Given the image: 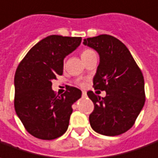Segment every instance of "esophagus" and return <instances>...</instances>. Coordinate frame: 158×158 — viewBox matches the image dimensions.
I'll return each mask as SVG.
<instances>
[{"label":"esophagus","mask_w":158,"mask_h":158,"mask_svg":"<svg viewBox=\"0 0 158 158\" xmlns=\"http://www.w3.org/2000/svg\"><path fill=\"white\" fill-rule=\"evenodd\" d=\"M82 97L83 98L86 97V92H82Z\"/></svg>","instance_id":"obj_1"}]
</instances>
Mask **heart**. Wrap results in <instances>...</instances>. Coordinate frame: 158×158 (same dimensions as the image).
Returning <instances> with one entry per match:
<instances>
[{"mask_svg":"<svg viewBox=\"0 0 158 158\" xmlns=\"http://www.w3.org/2000/svg\"><path fill=\"white\" fill-rule=\"evenodd\" d=\"M93 52H93L92 49H89V48H85V49H84L83 51L81 52V58L83 59V58L88 56L89 54H91V53H93Z\"/></svg>","mask_w":158,"mask_h":158,"instance_id":"1","label":"heart"}]
</instances>
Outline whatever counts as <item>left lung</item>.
<instances>
[{"mask_svg":"<svg viewBox=\"0 0 158 158\" xmlns=\"http://www.w3.org/2000/svg\"><path fill=\"white\" fill-rule=\"evenodd\" d=\"M83 43L99 54L93 87L106 93L100 98L93 91L87 92L94 105L90 124L102 135L123 134L135 124L145 102L142 72L124 43L111 35L85 39Z\"/></svg>","mask_w":158,"mask_h":158,"instance_id":"obj_1","label":"left lung"}]
</instances>
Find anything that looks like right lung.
I'll use <instances>...</instances> for the list:
<instances>
[{"label": "right lung", "mask_w": 158, "mask_h": 158, "mask_svg": "<svg viewBox=\"0 0 158 158\" xmlns=\"http://www.w3.org/2000/svg\"><path fill=\"white\" fill-rule=\"evenodd\" d=\"M81 37L50 35L30 49L15 76V109L27 131L43 140L60 138L66 131L72 105L81 91L68 86L61 95L52 90V80L63 73L64 58L81 43Z\"/></svg>", "instance_id": "obj_1"}]
</instances>
